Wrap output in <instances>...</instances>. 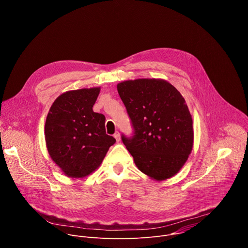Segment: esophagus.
I'll use <instances>...</instances> for the list:
<instances>
[{
	"label": "esophagus",
	"instance_id": "1",
	"mask_svg": "<svg viewBox=\"0 0 248 248\" xmlns=\"http://www.w3.org/2000/svg\"><path fill=\"white\" fill-rule=\"evenodd\" d=\"M114 137L116 138L117 142H120V141H121V135H120V132H119V131H117V132L114 134Z\"/></svg>",
	"mask_w": 248,
	"mask_h": 248
}]
</instances>
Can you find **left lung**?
I'll return each mask as SVG.
<instances>
[{
    "mask_svg": "<svg viewBox=\"0 0 248 248\" xmlns=\"http://www.w3.org/2000/svg\"><path fill=\"white\" fill-rule=\"evenodd\" d=\"M134 129L122 136L140 171L157 182L178 173L193 147L192 118L183 95L164 79L138 78L117 85Z\"/></svg>",
    "mask_w": 248,
    "mask_h": 248,
    "instance_id": "1",
    "label": "left lung"
}]
</instances>
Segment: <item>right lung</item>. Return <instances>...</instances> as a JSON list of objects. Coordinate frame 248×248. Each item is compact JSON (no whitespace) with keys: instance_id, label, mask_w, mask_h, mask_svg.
<instances>
[{"instance_id":"add662e5","label":"right lung","mask_w":248,"mask_h":248,"mask_svg":"<svg viewBox=\"0 0 248 248\" xmlns=\"http://www.w3.org/2000/svg\"><path fill=\"white\" fill-rule=\"evenodd\" d=\"M100 87L69 90L53 103L45 123V140L54 163L68 178L82 179L99 168L116 139L106 134L104 115L93 105Z\"/></svg>"}]
</instances>
